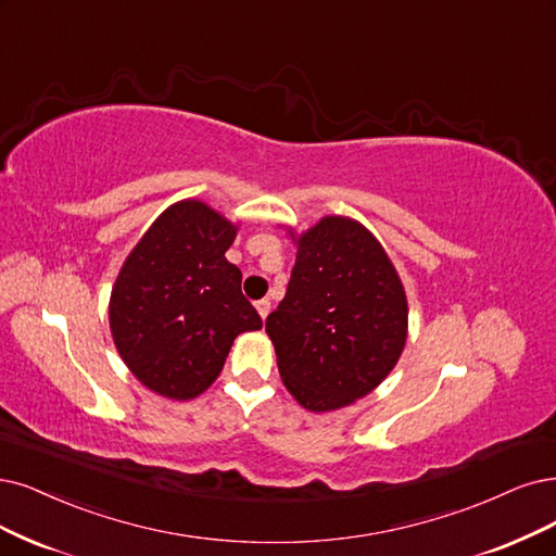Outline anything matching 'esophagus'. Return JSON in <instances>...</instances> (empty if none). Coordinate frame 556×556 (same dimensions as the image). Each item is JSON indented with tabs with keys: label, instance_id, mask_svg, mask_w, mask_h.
Returning <instances> with one entry per match:
<instances>
[{
	"label": "esophagus",
	"instance_id": "34e87169",
	"mask_svg": "<svg viewBox=\"0 0 556 556\" xmlns=\"http://www.w3.org/2000/svg\"><path fill=\"white\" fill-rule=\"evenodd\" d=\"M270 306H273V304H270V300H258V302H256V312L261 314V318H263V320L267 318V314H270Z\"/></svg>",
	"mask_w": 556,
	"mask_h": 556
}]
</instances>
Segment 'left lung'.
Instances as JSON below:
<instances>
[{"instance_id":"left-lung-1","label":"left lung","mask_w":556,"mask_h":556,"mask_svg":"<svg viewBox=\"0 0 556 556\" xmlns=\"http://www.w3.org/2000/svg\"><path fill=\"white\" fill-rule=\"evenodd\" d=\"M298 244L289 289L267 316L279 376L312 413L366 396L396 366L407 298L376 236L351 217H323Z\"/></svg>"}]
</instances>
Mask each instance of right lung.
<instances>
[{
    "mask_svg": "<svg viewBox=\"0 0 556 556\" xmlns=\"http://www.w3.org/2000/svg\"><path fill=\"white\" fill-rule=\"evenodd\" d=\"M238 226L211 205H169L123 263L110 298L114 345L151 392L188 401L219 376L233 339L263 320L226 261Z\"/></svg>",
    "mask_w": 556,
    "mask_h": 556,
    "instance_id": "add662e5",
    "label": "right lung"
}]
</instances>
